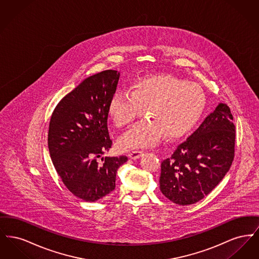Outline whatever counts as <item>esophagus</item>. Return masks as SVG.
<instances>
[{
	"label": "esophagus",
	"instance_id": "esophagus-1",
	"mask_svg": "<svg viewBox=\"0 0 259 259\" xmlns=\"http://www.w3.org/2000/svg\"><path fill=\"white\" fill-rule=\"evenodd\" d=\"M144 155V151H142V150H133V151H131L129 154H128V156H129V158H131V159H139L140 157H142Z\"/></svg>",
	"mask_w": 259,
	"mask_h": 259
}]
</instances>
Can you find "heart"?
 Masks as SVG:
<instances>
[{"label": "heart", "instance_id": "obj_1", "mask_svg": "<svg viewBox=\"0 0 259 259\" xmlns=\"http://www.w3.org/2000/svg\"><path fill=\"white\" fill-rule=\"evenodd\" d=\"M206 97L196 83L171 74L140 78L132 90H116L109 100L108 113L117 127L127 126L142 114L148 117L136 124L117 141L121 150L154 147L162 136L179 138L199 120Z\"/></svg>", "mask_w": 259, "mask_h": 259}]
</instances>
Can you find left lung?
<instances>
[{
	"label": "left lung",
	"mask_w": 259,
	"mask_h": 259,
	"mask_svg": "<svg viewBox=\"0 0 259 259\" xmlns=\"http://www.w3.org/2000/svg\"><path fill=\"white\" fill-rule=\"evenodd\" d=\"M235 125L226 104L220 103L197 130L161 163V192L186 206L207 196L229 171L234 158Z\"/></svg>",
	"instance_id": "left-lung-1"
}]
</instances>
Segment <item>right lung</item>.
Segmentation results:
<instances>
[{
    "mask_svg": "<svg viewBox=\"0 0 259 259\" xmlns=\"http://www.w3.org/2000/svg\"><path fill=\"white\" fill-rule=\"evenodd\" d=\"M119 75L107 70L87 77L62 99L50 118L49 149L55 170L74 196L85 202L113 191L117 169L127 161L126 156H103L112 144L108 104Z\"/></svg>",
    "mask_w": 259,
    "mask_h": 259,
    "instance_id": "right-lung-1",
    "label": "right lung"
}]
</instances>
